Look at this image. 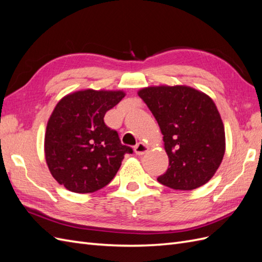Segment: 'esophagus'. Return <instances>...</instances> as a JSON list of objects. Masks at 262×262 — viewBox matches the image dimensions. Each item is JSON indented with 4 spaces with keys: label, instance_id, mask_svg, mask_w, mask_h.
Masks as SVG:
<instances>
[{
    "label": "esophagus",
    "instance_id": "1",
    "mask_svg": "<svg viewBox=\"0 0 262 262\" xmlns=\"http://www.w3.org/2000/svg\"><path fill=\"white\" fill-rule=\"evenodd\" d=\"M148 147L143 143V142H139V143L134 146V150H136L137 155H143L145 152H147Z\"/></svg>",
    "mask_w": 262,
    "mask_h": 262
}]
</instances>
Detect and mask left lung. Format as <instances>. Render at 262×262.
<instances>
[{"label": "left lung", "instance_id": "1", "mask_svg": "<svg viewBox=\"0 0 262 262\" xmlns=\"http://www.w3.org/2000/svg\"><path fill=\"white\" fill-rule=\"evenodd\" d=\"M160 125L169 167L157 178L175 190H193L213 177L225 153V131L213 100L188 86L141 90Z\"/></svg>", "mask_w": 262, "mask_h": 262}]
</instances>
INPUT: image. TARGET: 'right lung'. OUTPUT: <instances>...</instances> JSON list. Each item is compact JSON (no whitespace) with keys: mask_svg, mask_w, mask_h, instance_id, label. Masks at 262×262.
Masks as SVG:
<instances>
[{"mask_svg":"<svg viewBox=\"0 0 262 262\" xmlns=\"http://www.w3.org/2000/svg\"><path fill=\"white\" fill-rule=\"evenodd\" d=\"M123 97L121 91L85 90L67 95L55 106L46 130V162L53 178L70 191L90 193L104 188L124 155L133 153L104 121Z\"/></svg>","mask_w":262,"mask_h":262,"instance_id":"1","label":"right lung"}]
</instances>
